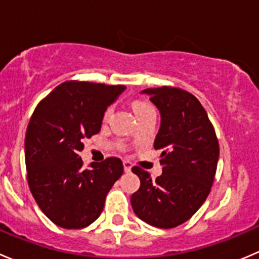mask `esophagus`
<instances>
[{"label":"esophagus","mask_w":259,"mask_h":259,"mask_svg":"<svg viewBox=\"0 0 259 259\" xmlns=\"http://www.w3.org/2000/svg\"><path fill=\"white\" fill-rule=\"evenodd\" d=\"M122 165H124L125 173H129V171H132V163H130V161L124 160V161H122Z\"/></svg>","instance_id":"obj_1"}]
</instances>
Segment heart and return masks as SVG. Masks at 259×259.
Instances as JSON below:
<instances>
[{"mask_svg": "<svg viewBox=\"0 0 259 259\" xmlns=\"http://www.w3.org/2000/svg\"><path fill=\"white\" fill-rule=\"evenodd\" d=\"M150 109H153V106L149 105V104L145 103V101H135L134 111H135V114H137V115H140V114L145 113V111L150 110ZM111 113H113V108H108V109H106L105 114H104L105 119H108V117L111 115Z\"/></svg>", "mask_w": 259, "mask_h": 259, "instance_id": "1", "label": "heart"}]
</instances>
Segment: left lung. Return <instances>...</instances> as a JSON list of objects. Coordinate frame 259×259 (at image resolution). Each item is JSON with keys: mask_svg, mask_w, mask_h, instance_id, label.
Here are the masks:
<instances>
[{"mask_svg": "<svg viewBox=\"0 0 259 259\" xmlns=\"http://www.w3.org/2000/svg\"><path fill=\"white\" fill-rule=\"evenodd\" d=\"M142 94L160 113L154 149L161 151L163 173L153 182L148 171L134 166L140 188L130 202L145 223L174 228L207 199L218 164V140L207 111L192 94L169 86L145 89Z\"/></svg>", "mask_w": 259, "mask_h": 259, "instance_id": "1", "label": "left lung"}]
</instances>
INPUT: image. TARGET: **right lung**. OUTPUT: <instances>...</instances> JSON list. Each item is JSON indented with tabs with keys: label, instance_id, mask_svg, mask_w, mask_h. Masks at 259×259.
Returning <instances> with one entry per match:
<instances>
[{
	"label": "right lung",
	"instance_id": "right-lung-1",
	"mask_svg": "<svg viewBox=\"0 0 259 259\" xmlns=\"http://www.w3.org/2000/svg\"><path fill=\"white\" fill-rule=\"evenodd\" d=\"M124 85L70 81L41 101L28 122L25 161L28 187L36 203L56 226L80 229L103 211L109 190L124 166L108 158L82 169V142L98 134L104 113L125 90Z\"/></svg>",
	"mask_w": 259,
	"mask_h": 259
}]
</instances>
